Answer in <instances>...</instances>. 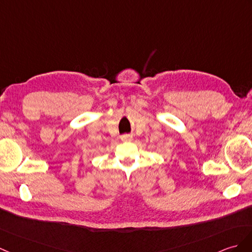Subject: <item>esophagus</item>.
<instances>
[{
	"instance_id": "esophagus-1",
	"label": "esophagus",
	"mask_w": 252,
	"mask_h": 252,
	"mask_svg": "<svg viewBox=\"0 0 252 252\" xmlns=\"http://www.w3.org/2000/svg\"><path fill=\"white\" fill-rule=\"evenodd\" d=\"M132 139H133L132 135H128V134H125V135L121 136L122 142H131Z\"/></svg>"
}]
</instances>
